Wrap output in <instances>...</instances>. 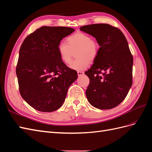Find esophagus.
Wrapping results in <instances>:
<instances>
[{
	"label": "esophagus",
	"instance_id": "esophagus-1",
	"mask_svg": "<svg viewBox=\"0 0 152 152\" xmlns=\"http://www.w3.org/2000/svg\"><path fill=\"white\" fill-rule=\"evenodd\" d=\"M77 74H78V76H81V75H84V72L79 71V72H77Z\"/></svg>",
	"mask_w": 152,
	"mask_h": 152
}]
</instances>
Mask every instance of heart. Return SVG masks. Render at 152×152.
<instances>
[{
  "instance_id": "obj_1",
  "label": "heart",
  "mask_w": 152,
  "mask_h": 152,
  "mask_svg": "<svg viewBox=\"0 0 152 152\" xmlns=\"http://www.w3.org/2000/svg\"><path fill=\"white\" fill-rule=\"evenodd\" d=\"M67 43L61 41L58 44L57 51L61 61L65 64H69L73 57V51H75V60L72 62L69 67L80 71L86 69L90 62L97 58L99 52V45L91 37L83 32H77L69 36Z\"/></svg>"
}]
</instances>
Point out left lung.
I'll return each instance as SVG.
<instances>
[{
	"mask_svg": "<svg viewBox=\"0 0 152 152\" xmlns=\"http://www.w3.org/2000/svg\"><path fill=\"white\" fill-rule=\"evenodd\" d=\"M80 29L94 37L101 46L93 65L85 72L90 79L87 99L98 109L115 108L132 85L134 59L127 40L119 28L108 24L83 26Z\"/></svg>",
	"mask_w": 152,
	"mask_h": 152,
	"instance_id": "obj_1",
	"label": "left lung"
}]
</instances>
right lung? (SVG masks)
I'll return each instance as SVG.
<instances>
[{
	"mask_svg": "<svg viewBox=\"0 0 152 152\" xmlns=\"http://www.w3.org/2000/svg\"><path fill=\"white\" fill-rule=\"evenodd\" d=\"M74 31L68 27L42 26L29 34L20 46L16 68L20 94L40 112L61 107L68 88L78 77L57 51L58 44Z\"/></svg>",
	"mask_w": 152,
	"mask_h": 152,
	"instance_id": "obj_1",
	"label": "right lung"
}]
</instances>
